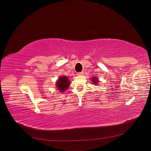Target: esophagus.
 I'll return each instance as SVG.
<instances>
[{
    "mask_svg": "<svg viewBox=\"0 0 151 151\" xmlns=\"http://www.w3.org/2000/svg\"><path fill=\"white\" fill-rule=\"evenodd\" d=\"M83 72H77V76H82V75H83Z\"/></svg>",
    "mask_w": 151,
    "mask_h": 151,
    "instance_id": "esophagus-1",
    "label": "esophagus"
}]
</instances>
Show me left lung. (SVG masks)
Masks as SVG:
<instances>
[{"label": "left lung", "mask_w": 151, "mask_h": 151, "mask_svg": "<svg viewBox=\"0 0 151 151\" xmlns=\"http://www.w3.org/2000/svg\"><path fill=\"white\" fill-rule=\"evenodd\" d=\"M91 79H92L91 81H93V83L94 84H97V83H98L99 81L97 79V77H93V78H91Z\"/></svg>", "instance_id": "1"}]
</instances>
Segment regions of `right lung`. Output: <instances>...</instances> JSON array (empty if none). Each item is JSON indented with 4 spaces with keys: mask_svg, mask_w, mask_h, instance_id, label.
Listing matches in <instances>:
<instances>
[{
    "mask_svg": "<svg viewBox=\"0 0 151 151\" xmlns=\"http://www.w3.org/2000/svg\"><path fill=\"white\" fill-rule=\"evenodd\" d=\"M56 83V86L57 87L58 90L60 91V92H63L67 90L70 84L68 77L64 76L59 77Z\"/></svg>",
    "mask_w": 151,
    "mask_h": 151,
    "instance_id": "add662e5",
    "label": "right lung"
}]
</instances>
